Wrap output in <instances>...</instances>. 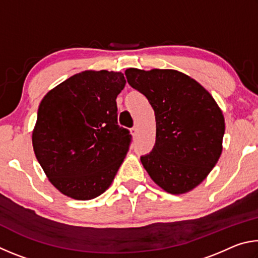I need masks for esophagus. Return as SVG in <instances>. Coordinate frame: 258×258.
<instances>
[{
	"label": "esophagus",
	"instance_id": "1",
	"mask_svg": "<svg viewBox=\"0 0 258 258\" xmlns=\"http://www.w3.org/2000/svg\"><path fill=\"white\" fill-rule=\"evenodd\" d=\"M137 133H138V127H137V126H133V127L131 128V134L137 135Z\"/></svg>",
	"mask_w": 258,
	"mask_h": 258
}]
</instances>
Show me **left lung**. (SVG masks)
I'll return each instance as SVG.
<instances>
[{"label": "left lung", "instance_id": "1", "mask_svg": "<svg viewBox=\"0 0 258 258\" xmlns=\"http://www.w3.org/2000/svg\"><path fill=\"white\" fill-rule=\"evenodd\" d=\"M125 76L155 111L156 142L141 156L143 167L169 194L192 190L221 156L225 131L221 109L198 82L177 71L130 68Z\"/></svg>", "mask_w": 258, "mask_h": 258}]
</instances>
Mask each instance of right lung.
Listing matches in <instances>:
<instances>
[{"instance_id":"add662e5","label":"right lung","mask_w":258,"mask_h":258,"mask_svg":"<svg viewBox=\"0 0 258 258\" xmlns=\"http://www.w3.org/2000/svg\"><path fill=\"white\" fill-rule=\"evenodd\" d=\"M125 83L121 73L86 71L43 98L33 148L61 194L90 200L110 186L132 142L117 121L116 98Z\"/></svg>"}]
</instances>
